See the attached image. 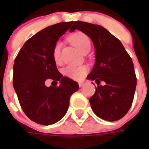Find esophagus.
Returning <instances> with one entry per match:
<instances>
[{
    "mask_svg": "<svg viewBox=\"0 0 149 149\" xmlns=\"http://www.w3.org/2000/svg\"><path fill=\"white\" fill-rule=\"evenodd\" d=\"M78 84H79V86H80V87H83V86H84V82H79Z\"/></svg>",
    "mask_w": 149,
    "mask_h": 149,
    "instance_id": "1",
    "label": "esophagus"
}]
</instances>
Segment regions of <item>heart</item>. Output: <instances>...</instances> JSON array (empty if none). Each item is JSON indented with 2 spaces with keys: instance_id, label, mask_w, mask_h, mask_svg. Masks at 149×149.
Wrapping results in <instances>:
<instances>
[{
  "instance_id": "obj_1",
  "label": "heart",
  "mask_w": 149,
  "mask_h": 149,
  "mask_svg": "<svg viewBox=\"0 0 149 149\" xmlns=\"http://www.w3.org/2000/svg\"><path fill=\"white\" fill-rule=\"evenodd\" d=\"M71 42L81 52H84L87 49H90L91 41L87 35L82 33H77L70 37ZM61 43L57 41L56 43L52 50V57L56 63L61 62ZM88 68L86 66H73L68 65L64 68V74L68 77L73 80H81L84 75L87 72Z\"/></svg>"
}]
</instances>
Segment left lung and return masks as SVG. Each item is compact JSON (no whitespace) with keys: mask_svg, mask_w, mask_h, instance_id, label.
<instances>
[{"mask_svg":"<svg viewBox=\"0 0 149 149\" xmlns=\"http://www.w3.org/2000/svg\"><path fill=\"white\" fill-rule=\"evenodd\" d=\"M75 29L90 37L95 48L96 61L87 77L97 84L89 100L92 109L104 120H118L131 108L136 86L131 57L121 42L100 25L75 21L70 32Z\"/></svg>","mask_w":149,"mask_h":149,"instance_id":"1","label":"left lung"}]
</instances>
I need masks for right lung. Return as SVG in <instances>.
I'll return each instance as SVG.
<instances>
[{"label": "right lung", "instance_id": "add662e5", "mask_svg": "<svg viewBox=\"0 0 149 149\" xmlns=\"http://www.w3.org/2000/svg\"><path fill=\"white\" fill-rule=\"evenodd\" d=\"M72 24L61 22L38 32L24 43L15 59L14 90L24 113L40 125H52L61 120L72 94L79 88L77 82L59 72L52 57L55 44ZM48 79L59 81L60 86L47 87Z\"/></svg>", "mask_w": 149, "mask_h": 149}]
</instances>
